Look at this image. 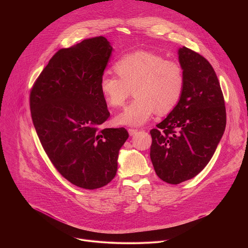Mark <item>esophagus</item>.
<instances>
[{"label":"esophagus","mask_w":248,"mask_h":248,"mask_svg":"<svg viewBox=\"0 0 248 248\" xmlns=\"http://www.w3.org/2000/svg\"><path fill=\"white\" fill-rule=\"evenodd\" d=\"M127 130H128V133H129V135H130V136L134 135V134L138 131V129H135V128H128Z\"/></svg>","instance_id":"1"}]
</instances>
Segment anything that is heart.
Wrapping results in <instances>:
<instances>
[{
    "instance_id": "heart-1",
    "label": "heart",
    "mask_w": 248,
    "mask_h": 248,
    "mask_svg": "<svg viewBox=\"0 0 248 248\" xmlns=\"http://www.w3.org/2000/svg\"><path fill=\"white\" fill-rule=\"evenodd\" d=\"M114 69L118 76L104 75L100 80L101 93L110 107L124 104L132 89L134 100L116 117L119 124L139 126L146 124L157 111L171 112L182 99L185 75L174 61L146 51L127 54L118 60Z\"/></svg>"
}]
</instances>
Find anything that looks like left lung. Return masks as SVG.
Masks as SVG:
<instances>
[{
  "label": "left lung",
  "mask_w": 248,
  "mask_h": 248,
  "mask_svg": "<svg viewBox=\"0 0 248 248\" xmlns=\"http://www.w3.org/2000/svg\"><path fill=\"white\" fill-rule=\"evenodd\" d=\"M185 88L169 116L150 130V158L159 178L179 185L197 175L209 163L227 123L224 95L215 70L198 53L179 50Z\"/></svg>",
  "instance_id": "8db88e82"
}]
</instances>
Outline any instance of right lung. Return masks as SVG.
Listing matches in <instances>:
<instances>
[{
  "label": "right lung",
  "instance_id": "add662e5",
  "mask_svg": "<svg viewBox=\"0 0 248 248\" xmlns=\"http://www.w3.org/2000/svg\"><path fill=\"white\" fill-rule=\"evenodd\" d=\"M112 51L103 36L61 49L30 90L31 118L44 151L65 180L85 189L115 178L128 138L124 127H102L110 113L100 80Z\"/></svg>",
  "mask_w": 248,
  "mask_h": 248
}]
</instances>
